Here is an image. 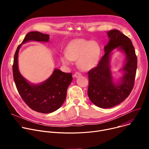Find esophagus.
I'll return each mask as SVG.
<instances>
[{
    "label": "esophagus",
    "mask_w": 149,
    "mask_h": 149,
    "mask_svg": "<svg viewBox=\"0 0 149 149\" xmlns=\"http://www.w3.org/2000/svg\"><path fill=\"white\" fill-rule=\"evenodd\" d=\"M81 74L79 73V72H75V73L74 74V77L75 78H77V77H79V76H81Z\"/></svg>",
    "instance_id": "obj_1"
}]
</instances>
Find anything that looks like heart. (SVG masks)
Returning <instances> with one entry per match:
<instances>
[{
    "mask_svg": "<svg viewBox=\"0 0 149 149\" xmlns=\"http://www.w3.org/2000/svg\"><path fill=\"white\" fill-rule=\"evenodd\" d=\"M101 48L98 42L82 38L71 41L65 49V54L60 56L63 65H71L72 61H77L78 68L82 71H89L98 63Z\"/></svg>",
    "mask_w": 149,
    "mask_h": 149,
    "instance_id": "1",
    "label": "heart"
}]
</instances>
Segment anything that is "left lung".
Returning a JSON list of instances; mask_svg holds the SVG:
<instances>
[{
	"label": "left lung",
	"mask_w": 149,
	"mask_h": 149,
	"mask_svg": "<svg viewBox=\"0 0 149 149\" xmlns=\"http://www.w3.org/2000/svg\"><path fill=\"white\" fill-rule=\"evenodd\" d=\"M109 40L104 47V55L98 65L88 72V95L97 107L108 109L123 102L130 94L134 83L137 59L131 40L117 29L107 32ZM117 49L125 55V61L120 70L123 75L114 79L110 62L112 51Z\"/></svg>",
	"instance_id": "left-lung-1"
}]
</instances>
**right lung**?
Segmentation results:
<instances>
[{"label":"right lung","mask_w":149,"mask_h":149,"mask_svg":"<svg viewBox=\"0 0 149 149\" xmlns=\"http://www.w3.org/2000/svg\"><path fill=\"white\" fill-rule=\"evenodd\" d=\"M49 35L39 32H29L15 52L13 65V79L16 88L23 100L33 110L51 113L59 109L67 97V88L72 81L71 73L55 68L51 75L39 84H33L25 79L19 70L18 54L22 45L29 41L48 42Z\"/></svg>","instance_id":"right-lung-1"}]
</instances>
